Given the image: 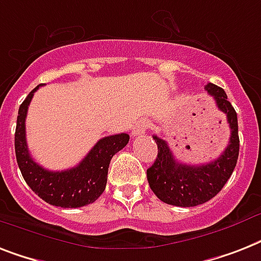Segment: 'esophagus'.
I'll return each instance as SVG.
<instances>
[{"instance_id":"obj_1","label":"esophagus","mask_w":261,"mask_h":261,"mask_svg":"<svg viewBox=\"0 0 261 261\" xmlns=\"http://www.w3.org/2000/svg\"><path fill=\"white\" fill-rule=\"evenodd\" d=\"M147 128H149V122H147L146 119H142L135 124V127L133 128V131H131V134H133V137H135V135L145 134V131L147 130Z\"/></svg>"}]
</instances>
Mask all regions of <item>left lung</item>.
<instances>
[{"label":"left lung","instance_id":"left-lung-1","mask_svg":"<svg viewBox=\"0 0 261 261\" xmlns=\"http://www.w3.org/2000/svg\"><path fill=\"white\" fill-rule=\"evenodd\" d=\"M205 90L226 115L230 128L229 143L217 160L204 165H186L175 160L166 141L152 135L158 155L147 169V181L154 194L165 204L181 207L204 204L224 188L236 167L240 149L236 111L221 87L207 83Z\"/></svg>","mask_w":261,"mask_h":261}]
</instances>
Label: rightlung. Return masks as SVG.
Instances as JSON below:
<instances>
[{
	"label": "right lung",
	"mask_w": 261,
	"mask_h": 261,
	"mask_svg": "<svg viewBox=\"0 0 261 261\" xmlns=\"http://www.w3.org/2000/svg\"><path fill=\"white\" fill-rule=\"evenodd\" d=\"M37 86L27 96L17 116L14 149L21 174L29 188L55 206L80 207L92 204L105 192L111 158L128 143L130 135L116 134L99 139L77 166L63 171H50L36 164L28 149L25 118Z\"/></svg>",
	"instance_id": "right-lung-1"
}]
</instances>
